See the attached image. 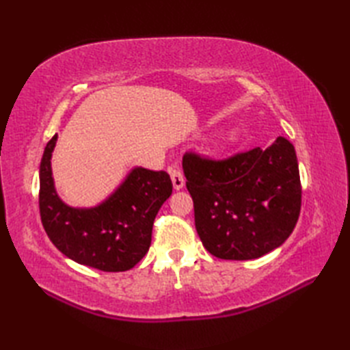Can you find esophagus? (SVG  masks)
Segmentation results:
<instances>
[{"label": "esophagus", "mask_w": 350, "mask_h": 350, "mask_svg": "<svg viewBox=\"0 0 350 350\" xmlns=\"http://www.w3.org/2000/svg\"><path fill=\"white\" fill-rule=\"evenodd\" d=\"M170 176H171V182H173V187L174 189H182L183 185H185V179H183V174L182 171L177 168V167H171L170 168Z\"/></svg>", "instance_id": "34e87169"}]
</instances>
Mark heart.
Instances as JSON below:
<instances>
[{"mask_svg":"<svg viewBox=\"0 0 350 350\" xmlns=\"http://www.w3.org/2000/svg\"><path fill=\"white\" fill-rule=\"evenodd\" d=\"M237 141H239V132L236 129H228L226 132L219 133V135L215 138V146L219 148H226L230 146H234Z\"/></svg>","mask_w":350,"mask_h":350,"instance_id":"b5f03b06","label":"heart"}]
</instances>
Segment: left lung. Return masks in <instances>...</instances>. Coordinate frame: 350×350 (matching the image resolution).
I'll list each match as a JSON object with an SVG mask.
<instances>
[{
    "label": "left lung",
    "mask_w": 350,
    "mask_h": 350,
    "mask_svg": "<svg viewBox=\"0 0 350 350\" xmlns=\"http://www.w3.org/2000/svg\"><path fill=\"white\" fill-rule=\"evenodd\" d=\"M182 165L197 233L212 256L258 258L293 232L302 191L295 147L284 137L224 161L187 153Z\"/></svg>",
    "instance_id": "1"
}]
</instances>
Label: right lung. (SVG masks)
I'll return each mask as SVG.
<instances>
[{"label":"right lung","instance_id":"obj_1","mask_svg":"<svg viewBox=\"0 0 350 350\" xmlns=\"http://www.w3.org/2000/svg\"><path fill=\"white\" fill-rule=\"evenodd\" d=\"M55 133L40 162L39 207L51 242L73 262L105 272L132 269L152 243L153 221L173 192L165 171L135 167L102 203L72 207L57 194L51 158Z\"/></svg>","mask_w":350,"mask_h":350}]
</instances>
